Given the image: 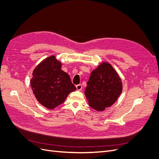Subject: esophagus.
<instances>
[{"label": "esophagus", "mask_w": 159, "mask_h": 159, "mask_svg": "<svg viewBox=\"0 0 159 159\" xmlns=\"http://www.w3.org/2000/svg\"><path fill=\"white\" fill-rule=\"evenodd\" d=\"M76 88H77V90L80 91L82 89V84H78V85L76 86Z\"/></svg>", "instance_id": "obj_1"}]
</instances>
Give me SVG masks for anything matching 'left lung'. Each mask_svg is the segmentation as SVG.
<instances>
[{
  "mask_svg": "<svg viewBox=\"0 0 159 159\" xmlns=\"http://www.w3.org/2000/svg\"><path fill=\"white\" fill-rule=\"evenodd\" d=\"M84 91L89 105L103 111L118 99L122 90V82L111 64L102 62L91 73Z\"/></svg>",
  "mask_w": 159,
  "mask_h": 159,
  "instance_id": "8db88e82",
  "label": "left lung"
}]
</instances>
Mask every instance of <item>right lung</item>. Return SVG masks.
Returning a JSON list of instances; mask_svg holds the SVG:
<instances>
[{"mask_svg":"<svg viewBox=\"0 0 159 159\" xmlns=\"http://www.w3.org/2000/svg\"><path fill=\"white\" fill-rule=\"evenodd\" d=\"M61 66L55 55H51L40 62L32 73L30 84L33 93L39 102L49 110L63 103L77 89Z\"/></svg>","mask_w":159,"mask_h":159,"instance_id":"1","label":"right lung"}]
</instances>
